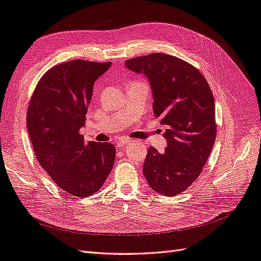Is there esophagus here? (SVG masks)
Segmentation results:
<instances>
[{
  "label": "esophagus",
  "mask_w": 261,
  "mask_h": 261,
  "mask_svg": "<svg viewBox=\"0 0 261 261\" xmlns=\"http://www.w3.org/2000/svg\"><path fill=\"white\" fill-rule=\"evenodd\" d=\"M129 143V140H121V141H118L117 143V148L118 149H122V148H124L126 145H127Z\"/></svg>",
  "instance_id": "esophagus-1"
}]
</instances>
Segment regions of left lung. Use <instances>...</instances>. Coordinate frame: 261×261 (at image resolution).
Listing matches in <instances>:
<instances>
[{
  "mask_svg": "<svg viewBox=\"0 0 261 261\" xmlns=\"http://www.w3.org/2000/svg\"><path fill=\"white\" fill-rule=\"evenodd\" d=\"M150 84L153 112L165 126L167 148L150 147L143 173L164 196L184 192L199 176L216 140V109L210 87L198 69L173 55L152 53L125 62Z\"/></svg>",
  "mask_w": 261,
  "mask_h": 261,
  "instance_id": "8db88e82",
  "label": "left lung"
}]
</instances>
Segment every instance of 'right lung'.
Returning a JSON list of instances; mask_svg holds the SVG:
<instances>
[{
    "instance_id": "add662e5",
    "label": "right lung",
    "mask_w": 261,
    "mask_h": 261,
    "mask_svg": "<svg viewBox=\"0 0 261 261\" xmlns=\"http://www.w3.org/2000/svg\"><path fill=\"white\" fill-rule=\"evenodd\" d=\"M111 64L74 60L52 67L28 108L27 128L39 163L57 186L80 198L99 191L115 160L114 145L85 143L80 134L94 82Z\"/></svg>"
}]
</instances>
